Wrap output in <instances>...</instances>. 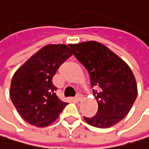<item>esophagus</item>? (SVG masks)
Listing matches in <instances>:
<instances>
[{"label": "esophagus", "mask_w": 149, "mask_h": 149, "mask_svg": "<svg viewBox=\"0 0 149 149\" xmlns=\"http://www.w3.org/2000/svg\"><path fill=\"white\" fill-rule=\"evenodd\" d=\"M81 95L80 93H78L77 95H76V97H75V100L79 101V100H81Z\"/></svg>", "instance_id": "1"}]
</instances>
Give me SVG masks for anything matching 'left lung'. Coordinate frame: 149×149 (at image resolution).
I'll use <instances>...</instances> for the list:
<instances>
[{
  "instance_id": "obj_1",
  "label": "left lung",
  "mask_w": 149,
  "mask_h": 149,
  "mask_svg": "<svg viewBox=\"0 0 149 149\" xmlns=\"http://www.w3.org/2000/svg\"><path fill=\"white\" fill-rule=\"evenodd\" d=\"M74 56L84 65L90 76L97 112L84 117L96 128H110L129 113L137 97V84L132 69L103 44L96 41L69 45Z\"/></svg>"
}]
</instances>
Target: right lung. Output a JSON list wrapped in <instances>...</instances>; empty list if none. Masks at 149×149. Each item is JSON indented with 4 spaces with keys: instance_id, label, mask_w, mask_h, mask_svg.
I'll return each instance as SVG.
<instances>
[{
    "instance_id": "right-lung-1",
    "label": "right lung",
    "mask_w": 149,
    "mask_h": 149,
    "mask_svg": "<svg viewBox=\"0 0 149 149\" xmlns=\"http://www.w3.org/2000/svg\"><path fill=\"white\" fill-rule=\"evenodd\" d=\"M71 55L67 45H47L14 74L10 98L27 123L38 128L51 125L68 104L58 98L52 78L60 65Z\"/></svg>"
}]
</instances>
